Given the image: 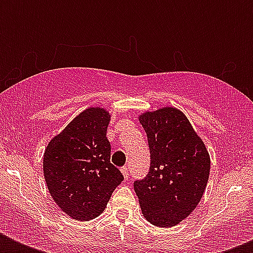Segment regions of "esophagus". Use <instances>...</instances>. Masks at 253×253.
Here are the masks:
<instances>
[{
    "label": "esophagus",
    "instance_id": "34e87169",
    "mask_svg": "<svg viewBox=\"0 0 253 253\" xmlns=\"http://www.w3.org/2000/svg\"><path fill=\"white\" fill-rule=\"evenodd\" d=\"M121 172H122V174L127 180V178H128V168H127V167H122V168H121Z\"/></svg>",
    "mask_w": 253,
    "mask_h": 253
}]
</instances>
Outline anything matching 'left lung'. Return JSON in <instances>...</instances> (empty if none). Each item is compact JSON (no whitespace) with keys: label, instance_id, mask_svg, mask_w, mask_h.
Wrapping results in <instances>:
<instances>
[{"label":"left lung","instance_id":"left-lung-1","mask_svg":"<svg viewBox=\"0 0 253 253\" xmlns=\"http://www.w3.org/2000/svg\"><path fill=\"white\" fill-rule=\"evenodd\" d=\"M147 134L150 170L134 181L143 215L159 227H172L200 204L210 173V156L189 119L174 107L139 117Z\"/></svg>","mask_w":253,"mask_h":253}]
</instances>
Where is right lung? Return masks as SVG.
<instances>
[{"instance_id":"right-lung-1","label":"right lung","mask_w":253,"mask_h":253,"mask_svg":"<svg viewBox=\"0 0 253 253\" xmlns=\"http://www.w3.org/2000/svg\"><path fill=\"white\" fill-rule=\"evenodd\" d=\"M110 115L101 107L79 114L48 143L43 172L57 206L76 220H89L105 210L123 174L110 163L106 130Z\"/></svg>"}]
</instances>
